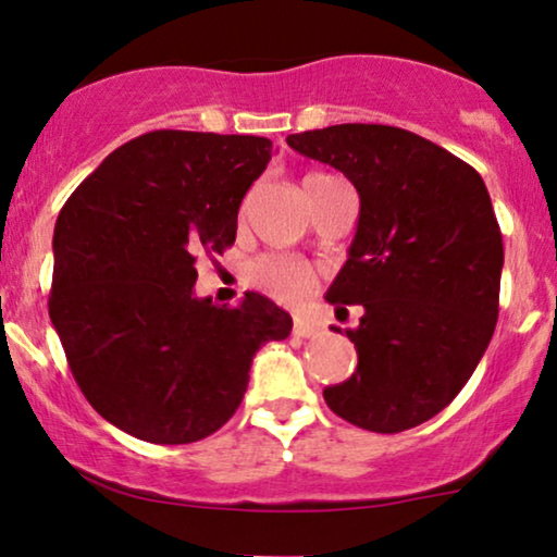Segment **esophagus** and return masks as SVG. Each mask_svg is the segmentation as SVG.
<instances>
[{"label":"esophagus","mask_w":557,"mask_h":557,"mask_svg":"<svg viewBox=\"0 0 557 557\" xmlns=\"http://www.w3.org/2000/svg\"><path fill=\"white\" fill-rule=\"evenodd\" d=\"M293 334L302 336V339H313V336H323V323L311 321V319H295L293 323Z\"/></svg>","instance_id":"1"}]
</instances>
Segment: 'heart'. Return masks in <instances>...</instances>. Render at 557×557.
I'll return each instance as SVG.
<instances>
[{
	"mask_svg": "<svg viewBox=\"0 0 557 557\" xmlns=\"http://www.w3.org/2000/svg\"><path fill=\"white\" fill-rule=\"evenodd\" d=\"M329 180L326 174H308L302 182ZM249 280L259 290L280 302H300L313 293L315 274L311 267L300 259L287 255H264L259 257L249 270Z\"/></svg>",
	"mask_w": 557,
	"mask_h": 557,
	"instance_id": "heart-1",
	"label": "heart"
}]
</instances>
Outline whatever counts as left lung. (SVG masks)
<instances>
[{
  "label": "left lung",
  "mask_w": 557,
  "mask_h": 557,
  "mask_svg": "<svg viewBox=\"0 0 557 557\" xmlns=\"http://www.w3.org/2000/svg\"><path fill=\"white\" fill-rule=\"evenodd\" d=\"M302 157L339 169L360 193L347 264L329 287L357 370L323 388L336 417L396 434L453 404L498 319L504 244L481 174L393 125L344 123L287 136Z\"/></svg>",
  "instance_id": "1"
}]
</instances>
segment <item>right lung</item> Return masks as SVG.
<instances>
[{
    "label": "right lung",
    "instance_id": "add662e5",
    "mask_svg": "<svg viewBox=\"0 0 557 557\" xmlns=\"http://www.w3.org/2000/svg\"><path fill=\"white\" fill-rule=\"evenodd\" d=\"M272 140L151 131L115 149L61 208L48 313L91 408L153 445H189L234 417L257 349L290 313L259 293L197 298V255L236 242Z\"/></svg>",
    "mask_w": 557,
    "mask_h": 557
}]
</instances>
